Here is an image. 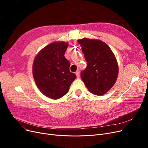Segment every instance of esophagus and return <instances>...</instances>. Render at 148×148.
<instances>
[{"mask_svg": "<svg viewBox=\"0 0 148 148\" xmlns=\"http://www.w3.org/2000/svg\"><path fill=\"white\" fill-rule=\"evenodd\" d=\"M75 74L77 75V78H79V77H80V71H79V70H77V71L75 72Z\"/></svg>", "mask_w": 148, "mask_h": 148, "instance_id": "esophagus-1", "label": "esophagus"}]
</instances>
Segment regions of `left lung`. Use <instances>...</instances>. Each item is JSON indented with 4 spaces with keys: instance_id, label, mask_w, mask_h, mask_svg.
I'll list each match as a JSON object with an SVG mask.
<instances>
[{
    "instance_id": "obj_1",
    "label": "left lung",
    "mask_w": 148,
    "mask_h": 148,
    "mask_svg": "<svg viewBox=\"0 0 148 148\" xmlns=\"http://www.w3.org/2000/svg\"><path fill=\"white\" fill-rule=\"evenodd\" d=\"M78 42L88 64L81 72V78L89 92L103 95L113 87L118 77V65L114 54L100 40L83 38Z\"/></svg>"
}]
</instances>
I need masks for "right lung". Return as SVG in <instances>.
I'll list each match as a JSON object with an SVG mask.
<instances>
[{"instance_id": "add662e5", "label": "right lung", "mask_w": 148, "mask_h": 148, "mask_svg": "<svg viewBox=\"0 0 148 148\" xmlns=\"http://www.w3.org/2000/svg\"><path fill=\"white\" fill-rule=\"evenodd\" d=\"M64 42H53L36 56L33 75L38 88L44 95L57 99L64 97L76 75L69 71L70 63L64 54L68 47Z\"/></svg>"}]
</instances>
